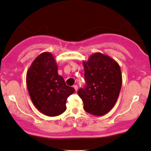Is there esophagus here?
<instances>
[{"mask_svg": "<svg viewBox=\"0 0 151 151\" xmlns=\"http://www.w3.org/2000/svg\"><path fill=\"white\" fill-rule=\"evenodd\" d=\"M73 87H74V88L75 89L76 91H77V90H78V86H77V85H74V86H73Z\"/></svg>", "mask_w": 151, "mask_h": 151, "instance_id": "34e87169", "label": "esophagus"}]
</instances>
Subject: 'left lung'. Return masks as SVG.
<instances>
[{
	"label": "left lung",
	"instance_id": "1",
	"mask_svg": "<svg viewBox=\"0 0 151 151\" xmlns=\"http://www.w3.org/2000/svg\"><path fill=\"white\" fill-rule=\"evenodd\" d=\"M86 85L78 90L84 109L95 116H103L110 111L119 96L122 84L119 63L101 53L92 54L83 61Z\"/></svg>",
	"mask_w": 151,
	"mask_h": 151
}]
</instances>
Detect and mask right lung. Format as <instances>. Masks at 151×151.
Returning a JSON list of instances; mask_svg holds the SVG:
<instances>
[{
    "label": "right lung",
    "instance_id": "1",
    "mask_svg": "<svg viewBox=\"0 0 151 151\" xmlns=\"http://www.w3.org/2000/svg\"><path fill=\"white\" fill-rule=\"evenodd\" d=\"M26 81L33 104L48 116L63 114L67 98L75 91L58 74L56 61L48 52L41 53L34 60L27 72Z\"/></svg>",
    "mask_w": 151,
    "mask_h": 151
}]
</instances>
